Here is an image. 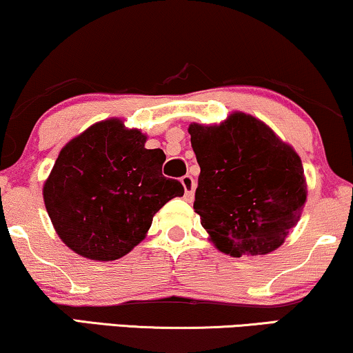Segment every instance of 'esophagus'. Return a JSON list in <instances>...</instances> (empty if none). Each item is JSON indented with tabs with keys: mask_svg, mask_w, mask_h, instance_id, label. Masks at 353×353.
<instances>
[{
	"mask_svg": "<svg viewBox=\"0 0 353 353\" xmlns=\"http://www.w3.org/2000/svg\"><path fill=\"white\" fill-rule=\"evenodd\" d=\"M181 182H182V185H184L185 199L190 200L192 197H194V192H195V181H194V177L187 174V176L182 177Z\"/></svg>",
	"mask_w": 353,
	"mask_h": 353,
	"instance_id": "obj_1",
	"label": "esophagus"
}]
</instances>
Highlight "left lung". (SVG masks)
Wrapping results in <instances>:
<instances>
[{"instance_id":"1","label":"left lung","mask_w":353,"mask_h":353,"mask_svg":"<svg viewBox=\"0 0 353 353\" xmlns=\"http://www.w3.org/2000/svg\"><path fill=\"white\" fill-rule=\"evenodd\" d=\"M200 166L194 210L221 252L264 256L283 244L306 202L300 156L244 112L220 125L190 123Z\"/></svg>"}]
</instances>
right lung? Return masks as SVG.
<instances>
[{
    "label": "right lung",
    "mask_w": 353,
    "mask_h": 353,
    "mask_svg": "<svg viewBox=\"0 0 353 353\" xmlns=\"http://www.w3.org/2000/svg\"><path fill=\"white\" fill-rule=\"evenodd\" d=\"M145 143L140 130L109 119L61 148L43 184V202L71 251L92 261L123 257L148 233L154 213L184 195L179 181L163 176V150Z\"/></svg>",
    "instance_id": "add662e5"
}]
</instances>
